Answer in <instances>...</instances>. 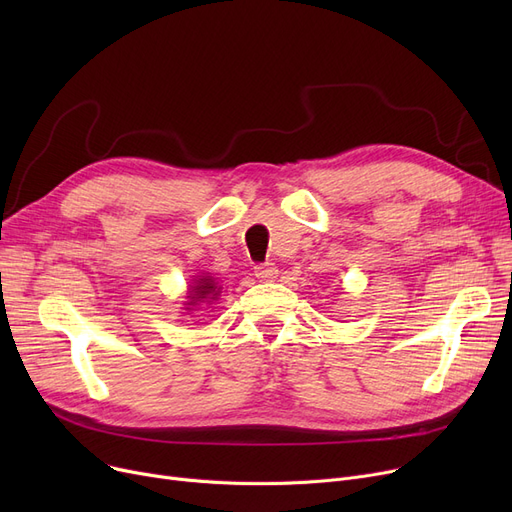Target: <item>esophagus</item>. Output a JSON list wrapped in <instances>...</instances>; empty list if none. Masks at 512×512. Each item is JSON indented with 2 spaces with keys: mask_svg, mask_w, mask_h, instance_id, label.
<instances>
[{
  "mask_svg": "<svg viewBox=\"0 0 512 512\" xmlns=\"http://www.w3.org/2000/svg\"><path fill=\"white\" fill-rule=\"evenodd\" d=\"M255 276H257L259 280L272 282V280H276V276H278V267H276L274 263H261V265L255 267Z\"/></svg>",
  "mask_w": 512,
  "mask_h": 512,
  "instance_id": "obj_1",
  "label": "esophagus"
}]
</instances>
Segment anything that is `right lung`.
Instances as JSON below:
<instances>
[{
	"mask_svg": "<svg viewBox=\"0 0 512 512\" xmlns=\"http://www.w3.org/2000/svg\"><path fill=\"white\" fill-rule=\"evenodd\" d=\"M220 292H222V288L218 286V282H215L211 276H201L197 282H195V286H191V292H188V297L186 299H191V303L188 305H199L197 301H205V303H213V301H218V297H220Z\"/></svg>",
	"mask_w": 512,
	"mask_h": 512,
	"instance_id": "obj_1",
	"label": "right lung"
}]
</instances>
